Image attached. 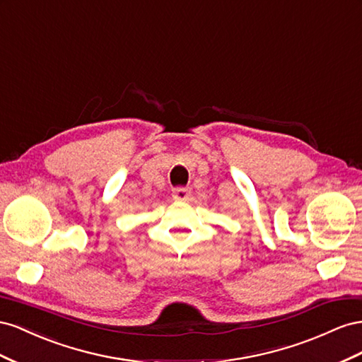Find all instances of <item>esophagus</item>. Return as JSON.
Returning <instances> with one entry per match:
<instances>
[{
  "instance_id": "34e87169",
  "label": "esophagus",
  "mask_w": 362,
  "mask_h": 362,
  "mask_svg": "<svg viewBox=\"0 0 362 362\" xmlns=\"http://www.w3.org/2000/svg\"><path fill=\"white\" fill-rule=\"evenodd\" d=\"M191 191L188 188H174L173 189V199L175 202H187L189 199Z\"/></svg>"
}]
</instances>
